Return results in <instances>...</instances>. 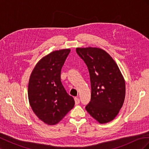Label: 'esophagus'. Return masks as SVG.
Segmentation results:
<instances>
[{
	"label": "esophagus",
	"mask_w": 149,
	"mask_h": 149,
	"mask_svg": "<svg viewBox=\"0 0 149 149\" xmlns=\"http://www.w3.org/2000/svg\"><path fill=\"white\" fill-rule=\"evenodd\" d=\"M74 101H75V104H79V102H80V100H79V99L78 97H74Z\"/></svg>",
	"instance_id": "34e87169"
}]
</instances>
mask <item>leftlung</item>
Instances as JSON below:
<instances>
[{"instance_id":"left-lung-1","label":"left lung","mask_w":149,"mask_h":149,"mask_svg":"<svg viewBox=\"0 0 149 149\" xmlns=\"http://www.w3.org/2000/svg\"><path fill=\"white\" fill-rule=\"evenodd\" d=\"M76 53L89 70L91 86V101L85 109L100 124L113 120L123 106L125 84L115 61L99 48H77Z\"/></svg>"}]
</instances>
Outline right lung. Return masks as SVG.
<instances>
[{
  "instance_id": "add662e5",
  "label": "right lung",
  "mask_w": 149,
  "mask_h": 149,
  "mask_svg": "<svg viewBox=\"0 0 149 149\" xmlns=\"http://www.w3.org/2000/svg\"><path fill=\"white\" fill-rule=\"evenodd\" d=\"M70 49L56 50L40 60L29 79L28 97L34 113L43 123L55 125L74 106L61 81V70Z\"/></svg>"
}]
</instances>
